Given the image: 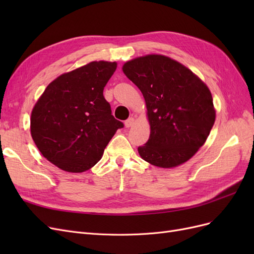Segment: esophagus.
I'll return each instance as SVG.
<instances>
[{"instance_id":"1","label":"esophagus","mask_w":254,"mask_h":254,"mask_svg":"<svg viewBox=\"0 0 254 254\" xmlns=\"http://www.w3.org/2000/svg\"><path fill=\"white\" fill-rule=\"evenodd\" d=\"M134 123H135V120L133 118H129L127 121H125V126L127 128L132 127L134 125Z\"/></svg>"}]
</instances>
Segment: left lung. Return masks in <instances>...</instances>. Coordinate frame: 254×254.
I'll list each match as a JSON object with an SVG mask.
<instances>
[{"label": "left lung", "mask_w": 254, "mask_h": 254, "mask_svg": "<svg viewBox=\"0 0 254 254\" xmlns=\"http://www.w3.org/2000/svg\"><path fill=\"white\" fill-rule=\"evenodd\" d=\"M122 70L141 90L147 109L150 135L137 148L141 158L162 168L186 163L216 118L210 89L189 67L160 54L129 60Z\"/></svg>", "instance_id": "8db88e82"}]
</instances>
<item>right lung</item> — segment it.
Segmentation results:
<instances>
[{
    "instance_id": "add662e5",
    "label": "right lung",
    "mask_w": 254,
    "mask_h": 254,
    "mask_svg": "<svg viewBox=\"0 0 254 254\" xmlns=\"http://www.w3.org/2000/svg\"><path fill=\"white\" fill-rule=\"evenodd\" d=\"M117 66L115 61H91L61 74L35 104L30 134L42 156L60 170H90L124 126L114 119L103 94Z\"/></svg>"
}]
</instances>
